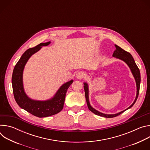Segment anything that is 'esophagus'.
Returning <instances> with one entry per match:
<instances>
[{
    "mask_svg": "<svg viewBox=\"0 0 150 150\" xmlns=\"http://www.w3.org/2000/svg\"><path fill=\"white\" fill-rule=\"evenodd\" d=\"M84 77H85V74L83 72H79L76 74V78L77 79H81L83 78Z\"/></svg>",
    "mask_w": 150,
    "mask_h": 150,
    "instance_id": "esophagus-1",
    "label": "esophagus"
}]
</instances>
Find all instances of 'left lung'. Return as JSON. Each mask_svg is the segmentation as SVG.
<instances>
[{"label": "left lung", "instance_id": "obj_1", "mask_svg": "<svg viewBox=\"0 0 150 150\" xmlns=\"http://www.w3.org/2000/svg\"><path fill=\"white\" fill-rule=\"evenodd\" d=\"M115 47H116V50L113 52V54L112 55L113 57H114L115 58L120 59V60L123 61L124 62H125L127 64V65L129 67V68H130V70H131V72H132V75L134 77L135 80L136 85H137V95H136L135 99L134 101L133 102V103L129 107V108H127L125 110H124L122 112H120L117 113H116V114H105V113H103L96 110L94 108H93V107L91 105L90 101H89L88 84L87 82L83 83V88H84V91H85V98H86L87 105H88V108L89 110L96 115L102 116V117H108V118H112V117H116L117 116H119L121 113H123L125 111H126L127 109H129L132 108V107L134 105V104L135 103V102H136V101L138 98V94H139V91L140 82H141L140 71H139V69L138 68L137 65H136L135 62L132 56L129 52H127L124 50L123 49H122L119 46H118L116 45H115Z\"/></svg>", "mask_w": 150, "mask_h": 150}]
</instances>
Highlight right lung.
I'll return each mask as SVG.
<instances>
[{
  "instance_id": "obj_1",
  "label": "right lung",
  "mask_w": 150,
  "mask_h": 150,
  "mask_svg": "<svg viewBox=\"0 0 150 150\" xmlns=\"http://www.w3.org/2000/svg\"><path fill=\"white\" fill-rule=\"evenodd\" d=\"M50 42V41L45 43L42 42L26 50L16 64L12 76L13 93L16 102L21 108L38 117H45L56 115L63 109L67 90L74 82L72 79L63 83L54 96L47 100H33L25 93L23 85V71L26 63L33 54L39 51L42 46L49 45Z\"/></svg>"
}]
</instances>
